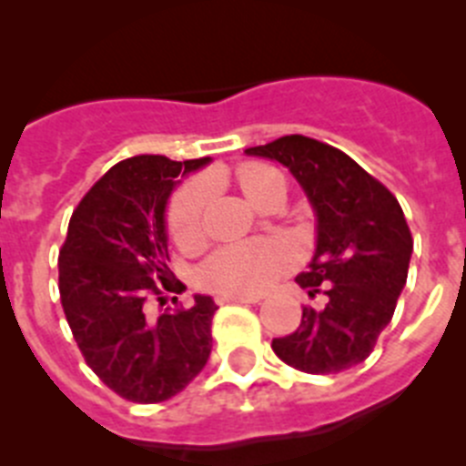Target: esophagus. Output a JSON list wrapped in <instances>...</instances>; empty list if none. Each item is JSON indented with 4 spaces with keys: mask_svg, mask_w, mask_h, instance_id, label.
<instances>
[{
    "mask_svg": "<svg viewBox=\"0 0 466 466\" xmlns=\"http://www.w3.org/2000/svg\"><path fill=\"white\" fill-rule=\"evenodd\" d=\"M261 296H221L219 303H258Z\"/></svg>",
    "mask_w": 466,
    "mask_h": 466,
    "instance_id": "34e87169",
    "label": "esophagus"
}]
</instances>
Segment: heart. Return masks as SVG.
Here are the masks:
<instances>
[{"mask_svg":"<svg viewBox=\"0 0 466 466\" xmlns=\"http://www.w3.org/2000/svg\"><path fill=\"white\" fill-rule=\"evenodd\" d=\"M238 182L249 200L261 203L273 188L284 187L282 172L263 163H247L238 170ZM209 198V182L196 179L182 187L167 203V230L170 238L182 247L193 249L203 240V214ZM296 254L284 240L233 242L212 254L198 270V279L205 289L221 296H254L261 294L294 268Z\"/></svg>","mask_w":466,"mask_h":466,"instance_id":"1","label":"heart"}]
</instances>
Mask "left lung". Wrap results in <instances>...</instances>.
<instances>
[{
    "label": "left lung",
    "mask_w": 466,
    "mask_h": 466,
    "mask_svg": "<svg viewBox=\"0 0 466 466\" xmlns=\"http://www.w3.org/2000/svg\"><path fill=\"white\" fill-rule=\"evenodd\" d=\"M289 167L317 214L315 257L296 282L324 308H303L294 333L273 352L303 373L329 376L361 364L390 324L413 254L403 209L355 160L303 135L245 149Z\"/></svg>",
    "instance_id": "obj_1"
}]
</instances>
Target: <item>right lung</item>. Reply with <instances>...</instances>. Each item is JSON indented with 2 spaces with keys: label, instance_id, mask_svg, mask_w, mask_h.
<instances>
[{
  "label": "right lung",
  "instance_id": "obj_1",
  "mask_svg": "<svg viewBox=\"0 0 466 466\" xmlns=\"http://www.w3.org/2000/svg\"><path fill=\"white\" fill-rule=\"evenodd\" d=\"M209 158L133 156L111 167L81 198L57 258V289L86 364L118 397L167 401L203 371L212 352L209 296L166 308L184 287L167 268L166 205L177 177ZM177 296L172 299V303Z\"/></svg>",
  "mask_w": 466,
  "mask_h": 466
}]
</instances>
